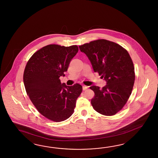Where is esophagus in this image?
<instances>
[{
    "label": "esophagus",
    "mask_w": 158,
    "mask_h": 158,
    "mask_svg": "<svg viewBox=\"0 0 158 158\" xmlns=\"http://www.w3.org/2000/svg\"><path fill=\"white\" fill-rule=\"evenodd\" d=\"M87 89H88V87L85 86V85H83V91H85V90H87Z\"/></svg>",
    "instance_id": "obj_1"
}]
</instances>
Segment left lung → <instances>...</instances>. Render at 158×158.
<instances>
[{"instance_id": "1", "label": "left lung", "mask_w": 158, "mask_h": 158, "mask_svg": "<svg viewBox=\"0 0 158 158\" xmlns=\"http://www.w3.org/2000/svg\"><path fill=\"white\" fill-rule=\"evenodd\" d=\"M90 60L94 72L104 77L106 85L100 89L90 87L94 92L91 103L94 110L111 116L127 102L135 79V67L128 51L117 43L100 39L79 46Z\"/></svg>"}]
</instances>
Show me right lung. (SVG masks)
Here are the masks:
<instances>
[{
  "mask_svg": "<svg viewBox=\"0 0 158 158\" xmlns=\"http://www.w3.org/2000/svg\"><path fill=\"white\" fill-rule=\"evenodd\" d=\"M77 45L51 44L35 52L23 73V83L30 101L39 113L49 120L61 122L74 111L82 86L61 83L70 61L78 52Z\"/></svg>",
  "mask_w": 158,
  "mask_h": 158,
  "instance_id": "1",
  "label": "right lung"
}]
</instances>
